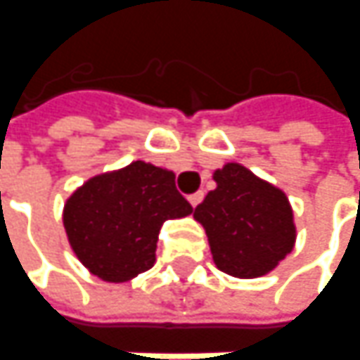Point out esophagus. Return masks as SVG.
<instances>
[{"instance_id":"34e87169","label":"esophagus","mask_w":360,"mask_h":360,"mask_svg":"<svg viewBox=\"0 0 360 360\" xmlns=\"http://www.w3.org/2000/svg\"><path fill=\"white\" fill-rule=\"evenodd\" d=\"M188 200H190V204H192L195 207V205H198V204H200V202H202V200H204V192L200 190V192H195V194L190 195Z\"/></svg>"}]
</instances>
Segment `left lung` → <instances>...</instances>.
<instances>
[{
	"instance_id": "8db88e82",
	"label": "left lung",
	"mask_w": 360,
	"mask_h": 360,
	"mask_svg": "<svg viewBox=\"0 0 360 360\" xmlns=\"http://www.w3.org/2000/svg\"><path fill=\"white\" fill-rule=\"evenodd\" d=\"M213 180L217 188L194 212L204 225L213 262L237 278L266 274L296 241L288 198L235 162L215 170Z\"/></svg>"
}]
</instances>
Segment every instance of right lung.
<instances>
[{
    "mask_svg": "<svg viewBox=\"0 0 360 360\" xmlns=\"http://www.w3.org/2000/svg\"><path fill=\"white\" fill-rule=\"evenodd\" d=\"M192 210L174 172L137 160L78 188L64 205V229L91 274L123 282L155 264L162 223Z\"/></svg>",
    "mask_w": 360,
    "mask_h": 360,
    "instance_id": "right-lung-1",
    "label": "right lung"
}]
</instances>
